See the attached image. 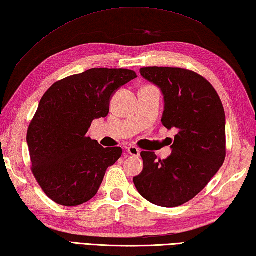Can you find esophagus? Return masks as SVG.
Listing matches in <instances>:
<instances>
[{"instance_id":"34e87169","label":"esophagus","mask_w":256,"mask_h":256,"mask_svg":"<svg viewBox=\"0 0 256 256\" xmlns=\"http://www.w3.org/2000/svg\"><path fill=\"white\" fill-rule=\"evenodd\" d=\"M128 154L133 156H140V150H138L136 146H131L128 148Z\"/></svg>"}]
</instances>
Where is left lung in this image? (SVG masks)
<instances>
[{"label":"left lung","instance_id":"left-lung-1","mask_svg":"<svg viewBox=\"0 0 256 256\" xmlns=\"http://www.w3.org/2000/svg\"><path fill=\"white\" fill-rule=\"evenodd\" d=\"M141 75L164 96L161 122L176 128L172 153L164 160L142 151V172L134 176L138 192L161 207H176L192 200L217 174L226 156L225 110L217 92L206 78L174 67H144Z\"/></svg>","mask_w":256,"mask_h":256}]
</instances>
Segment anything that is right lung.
I'll list each match as a JSON object with an SVG mask.
<instances>
[{
    "instance_id": "obj_1",
    "label": "right lung",
    "mask_w": 256,
    "mask_h": 256,
    "mask_svg": "<svg viewBox=\"0 0 256 256\" xmlns=\"http://www.w3.org/2000/svg\"><path fill=\"white\" fill-rule=\"evenodd\" d=\"M136 77L130 69L92 68L56 82L44 92L26 142L32 174L51 200L74 207L98 192L123 151L103 148L86 134L92 120L108 116L114 92Z\"/></svg>"
}]
</instances>
